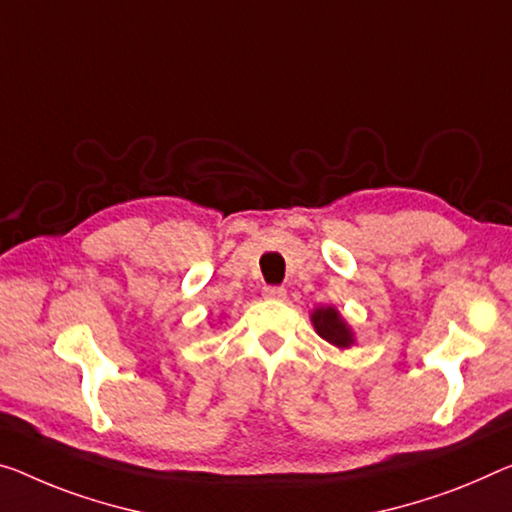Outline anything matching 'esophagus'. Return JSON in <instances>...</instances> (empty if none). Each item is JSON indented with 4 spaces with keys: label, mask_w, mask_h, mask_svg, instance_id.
<instances>
[{
    "label": "esophagus",
    "mask_w": 512,
    "mask_h": 512,
    "mask_svg": "<svg viewBox=\"0 0 512 512\" xmlns=\"http://www.w3.org/2000/svg\"><path fill=\"white\" fill-rule=\"evenodd\" d=\"M263 297H265V300H286V288H283V286H265Z\"/></svg>",
    "instance_id": "34e87169"
}]
</instances>
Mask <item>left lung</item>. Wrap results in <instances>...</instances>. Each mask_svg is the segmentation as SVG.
<instances>
[{
    "label": "left lung",
    "mask_w": 512,
    "mask_h": 512,
    "mask_svg": "<svg viewBox=\"0 0 512 512\" xmlns=\"http://www.w3.org/2000/svg\"><path fill=\"white\" fill-rule=\"evenodd\" d=\"M311 320L313 325H316V332L325 338L327 343L338 345V348H348L352 343V332L332 306H327V309L325 306H322V309H316L311 313Z\"/></svg>",
    "instance_id": "left-lung-1"
}]
</instances>
